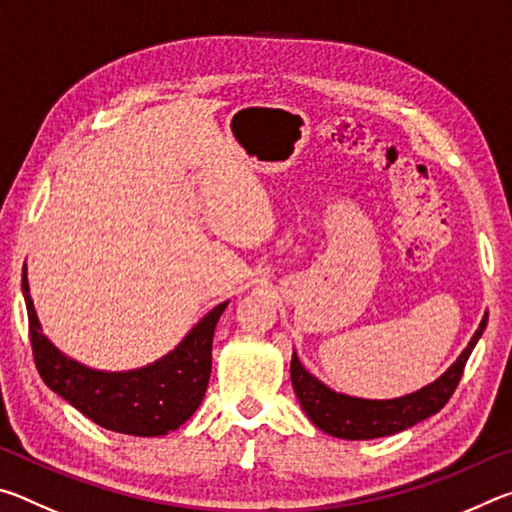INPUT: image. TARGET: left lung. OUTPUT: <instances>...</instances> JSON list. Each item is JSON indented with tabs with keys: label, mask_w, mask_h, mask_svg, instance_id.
Masks as SVG:
<instances>
[{
	"label": "left lung",
	"mask_w": 512,
	"mask_h": 512,
	"mask_svg": "<svg viewBox=\"0 0 512 512\" xmlns=\"http://www.w3.org/2000/svg\"><path fill=\"white\" fill-rule=\"evenodd\" d=\"M485 323H488V314L483 316L479 329L454 366L433 384L420 388L418 393L397 397V400H359V397L334 393L302 368L296 352L291 357L293 391H296L302 411L309 415V420L329 436L343 440L393 436V433L409 429L429 415L438 413L449 402L463 377L465 363L470 359L476 341L481 339Z\"/></svg>",
	"instance_id": "obj_1"
}]
</instances>
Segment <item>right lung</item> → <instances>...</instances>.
I'll return each instance as SVG.
<instances>
[{
	"mask_svg": "<svg viewBox=\"0 0 512 512\" xmlns=\"http://www.w3.org/2000/svg\"><path fill=\"white\" fill-rule=\"evenodd\" d=\"M22 291L42 381L99 427L142 438L164 436L192 418L203 402L212 372L214 327L228 302L214 307L164 359L131 372H101L65 357L42 334L29 296L27 268L22 271Z\"/></svg>",
	"mask_w": 512,
	"mask_h": 512,
	"instance_id": "add662e5",
	"label": "right lung"
}]
</instances>
